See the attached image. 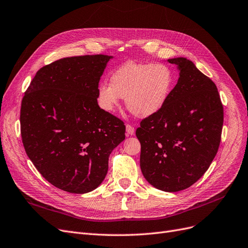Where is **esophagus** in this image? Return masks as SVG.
I'll use <instances>...</instances> for the list:
<instances>
[{"mask_svg": "<svg viewBox=\"0 0 248 248\" xmlns=\"http://www.w3.org/2000/svg\"><path fill=\"white\" fill-rule=\"evenodd\" d=\"M125 132H126V135L127 136H133L135 134V129L134 126L130 125V124H126L125 125Z\"/></svg>", "mask_w": 248, "mask_h": 248, "instance_id": "obj_1", "label": "esophagus"}]
</instances>
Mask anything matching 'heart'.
I'll use <instances>...</instances> for the list:
<instances>
[{
  "instance_id": "b5f03b06",
  "label": "heart",
  "mask_w": 248,
  "mask_h": 248,
  "mask_svg": "<svg viewBox=\"0 0 248 248\" xmlns=\"http://www.w3.org/2000/svg\"><path fill=\"white\" fill-rule=\"evenodd\" d=\"M109 85L97 90L100 107L114 113L121 98L129 111L137 117H149L166 105L173 85L172 70L161 63L127 62L110 76Z\"/></svg>"
}]
</instances>
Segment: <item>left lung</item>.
I'll use <instances>...</instances> for the list:
<instances>
[{"instance_id":"left-lung-1","label":"left lung","mask_w":248,"mask_h":248,"mask_svg":"<svg viewBox=\"0 0 248 248\" xmlns=\"http://www.w3.org/2000/svg\"><path fill=\"white\" fill-rule=\"evenodd\" d=\"M179 70L177 85L157 113L141 122L140 167L150 185L178 192L196 183L221 142L224 111L215 82L185 57L168 59Z\"/></svg>"}]
</instances>
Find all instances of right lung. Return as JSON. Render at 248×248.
Here are the masks:
<instances>
[{"instance_id":"1","label":"right lung","mask_w":248,"mask_h":248,"mask_svg":"<svg viewBox=\"0 0 248 248\" xmlns=\"http://www.w3.org/2000/svg\"><path fill=\"white\" fill-rule=\"evenodd\" d=\"M113 56L68 57L42 67L21 102V137L41 175L69 193L95 190L125 138L121 119L98 105L101 77Z\"/></svg>"}]
</instances>
